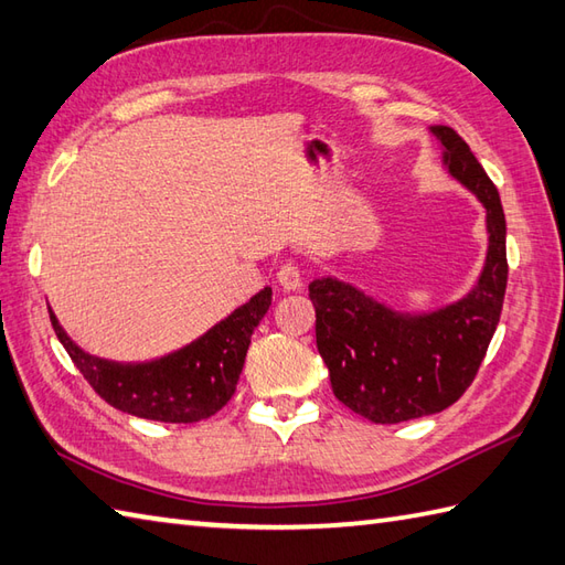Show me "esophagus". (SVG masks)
<instances>
[{
  "mask_svg": "<svg viewBox=\"0 0 565 565\" xmlns=\"http://www.w3.org/2000/svg\"><path fill=\"white\" fill-rule=\"evenodd\" d=\"M276 279H279L281 289H286V291H298L303 286L301 269H298V264H294V262H286L284 267L276 271Z\"/></svg>",
  "mask_w": 565,
  "mask_h": 565,
  "instance_id": "obj_1",
  "label": "esophagus"
}]
</instances>
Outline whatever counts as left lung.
<instances>
[{
  "label": "left lung",
  "instance_id": "8db88e82",
  "mask_svg": "<svg viewBox=\"0 0 565 565\" xmlns=\"http://www.w3.org/2000/svg\"><path fill=\"white\" fill-rule=\"evenodd\" d=\"M429 130L441 142L449 174L486 209L488 255L478 284L461 301L419 316L383 306L332 276L308 286L332 393L376 425L435 415L461 398L493 340L508 286L505 213L495 184L454 128Z\"/></svg>",
  "mask_w": 565,
  "mask_h": 565
}]
</instances>
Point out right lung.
<instances>
[{"instance_id":"obj_1","label":"right lung","mask_w":565,"mask_h":565,"mask_svg":"<svg viewBox=\"0 0 565 565\" xmlns=\"http://www.w3.org/2000/svg\"><path fill=\"white\" fill-rule=\"evenodd\" d=\"M269 306L267 286L199 340L142 364H118L87 354L67 338L51 308L47 313L70 359L106 403L136 417L186 425L215 415L233 398L252 332Z\"/></svg>"}]
</instances>
